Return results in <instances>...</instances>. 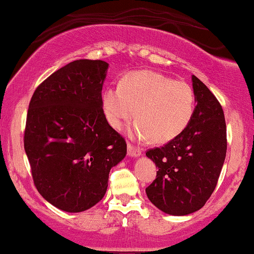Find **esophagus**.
Listing matches in <instances>:
<instances>
[{"instance_id":"obj_1","label":"esophagus","mask_w":254,"mask_h":254,"mask_svg":"<svg viewBox=\"0 0 254 254\" xmlns=\"http://www.w3.org/2000/svg\"><path fill=\"white\" fill-rule=\"evenodd\" d=\"M127 152H128V156H130V157H138V156H140V154H141L142 150H141V148H140V147H136V146H134V145L129 144V142H128V145H127Z\"/></svg>"}]
</instances>
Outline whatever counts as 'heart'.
Returning <instances> with one entry per match:
<instances>
[{
    "label": "heart",
    "mask_w": 254,
    "mask_h": 254,
    "mask_svg": "<svg viewBox=\"0 0 254 254\" xmlns=\"http://www.w3.org/2000/svg\"><path fill=\"white\" fill-rule=\"evenodd\" d=\"M104 118L120 129L135 114L129 134L166 144L184 132L195 112V92L188 83L153 71L128 73L102 94Z\"/></svg>",
    "instance_id": "b5f03b06"
}]
</instances>
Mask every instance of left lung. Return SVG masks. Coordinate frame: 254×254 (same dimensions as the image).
Listing matches in <instances>:
<instances>
[{
  "label": "left lung",
  "instance_id": "1",
  "mask_svg": "<svg viewBox=\"0 0 254 254\" xmlns=\"http://www.w3.org/2000/svg\"><path fill=\"white\" fill-rule=\"evenodd\" d=\"M196 104L184 132L146 156L158 166L156 180L146 188L150 201L170 215L201 209L215 190L227 152L222 106L203 82L192 76Z\"/></svg>",
  "mask_w": 254,
  "mask_h": 254
}]
</instances>
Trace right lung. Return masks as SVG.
<instances>
[{
	"label": "right lung",
	"instance_id": "right-lung-1",
	"mask_svg": "<svg viewBox=\"0 0 254 254\" xmlns=\"http://www.w3.org/2000/svg\"><path fill=\"white\" fill-rule=\"evenodd\" d=\"M108 64L79 59L38 85L29 102L23 145L34 186L59 209L79 213L100 202L126 140L104 118Z\"/></svg>",
	"mask_w": 254,
	"mask_h": 254
}]
</instances>
